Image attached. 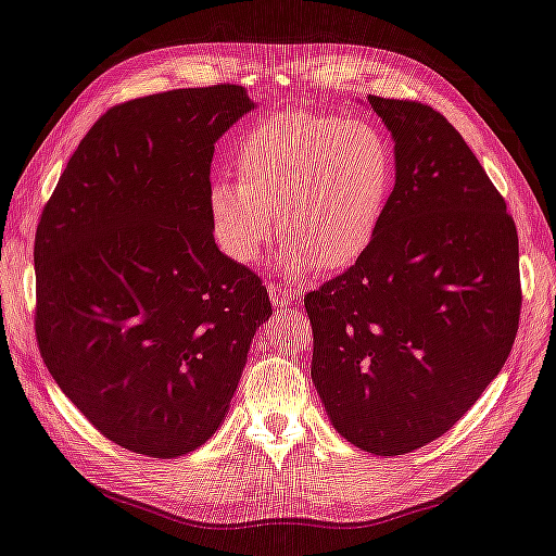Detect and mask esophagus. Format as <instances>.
Listing matches in <instances>:
<instances>
[{
  "instance_id": "esophagus-1",
  "label": "esophagus",
  "mask_w": 556,
  "mask_h": 556,
  "mask_svg": "<svg viewBox=\"0 0 556 556\" xmlns=\"http://www.w3.org/2000/svg\"><path fill=\"white\" fill-rule=\"evenodd\" d=\"M270 300H273V306H277V308H288V306L300 304L295 291H288V288H281L275 283H270Z\"/></svg>"
}]
</instances>
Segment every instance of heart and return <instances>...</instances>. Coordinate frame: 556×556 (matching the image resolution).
<instances>
[{"label": "heart", "mask_w": 556, "mask_h": 556, "mask_svg": "<svg viewBox=\"0 0 556 556\" xmlns=\"http://www.w3.org/2000/svg\"><path fill=\"white\" fill-rule=\"evenodd\" d=\"M236 181L208 188L215 243L233 263L254 265L275 233L293 240L288 275L345 270L372 248L395 190L389 138L366 119L286 109L238 144Z\"/></svg>", "instance_id": "obj_1"}]
</instances>
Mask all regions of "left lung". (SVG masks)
I'll list each match as a JSON object with an SVG mask.
<instances>
[{"mask_svg": "<svg viewBox=\"0 0 556 556\" xmlns=\"http://www.w3.org/2000/svg\"><path fill=\"white\" fill-rule=\"evenodd\" d=\"M395 140V190L366 256L304 298L311 379L352 445L395 456L458 420L509 356L518 233L484 167L427 104L370 94Z\"/></svg>", "mask_w": 556, "mask_h": 556, "instance_id": "1", "label": "left lung"}]
</instances>
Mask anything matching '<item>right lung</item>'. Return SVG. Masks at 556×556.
<instances>
[{"label": "right lung", "mask_w": 556, "mask_h": 556, "mask_svg": "<svg viewBox=\"0 0 556 556\" xmlns=\"http://www.w3.org/2000/svg\"><path fill=\"white\" fill-rule=\"evenodd\" d=\"M252 109L233 84L117 104L42 208V361L88 422L136 454L175 458L213 437L273 316L258 275L218 250L208 220L213 144Z\"/></svg>", "instance_id": "right-lung-1"}]
</instances>
